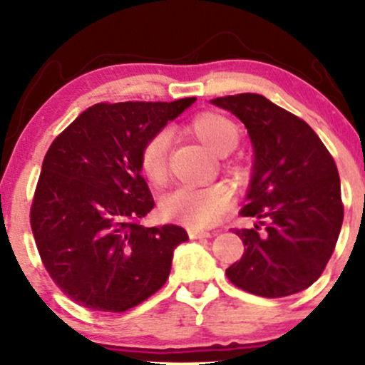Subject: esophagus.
<instances>
[{"label":"esophagus","mask_w":365,"mask_h":365,"mask_svg":"<svg viewBox=\"0 0 365 365\" xmlns=\"http://www.w3.org/2000/svg\"><path fill=\"white\" fill-rule=\"evenodd\" d=\"M187 232H188V237H190V238H209V237H211V233H209V232H204V230L194 228V226H190V228H188Z\"/></svg>","instance_id":"esophagus-1"}]
</instances>
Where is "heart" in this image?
I'll list each match as a JSON object with an SVG mask.
<instances>
[{
  "label": "heart",
  "mask_w": 365,
  "mask_h": 365,
  "mask_svg": "<svg viewBox=\"0 0 365 365\" xmlns=\"http://www.w3.org/2000/svg\"><path fill=\"white\" fill-rule=\"evenodd\" d=\"M188 130L216 154H226L237 148L240 127L230 116L217 111H204L188 121ZM170 132L158 130L140 149V171L153 185H165L168 178ZM233 202L232 188L225 183L209 187H178L163 199V212L171 220L188 226H211L217 223Z\"/></svg>",
  "instance_id": "b5f03b06"
}]
</instances>
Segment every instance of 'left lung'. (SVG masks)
Segmentation results:
<instances>
[{"instance_id":"1","label":"left lung","mask_w":365,"mask_h":365,"mask_svg":"<svg viewBox=\"0 0 365 365\" xmlns=\"http://www.w3.org/2000/svg\"><path fill=\"white\" fill-rule=\"evenodd\" d=\"M211 103L242 120L255 153L249 204L240 215L259 225L235 230L245 249L226 276L266 299L302 292L322 274L341 230L334 159L302 118L264 96L245 92Z\"/></svg>"}]
</instances>
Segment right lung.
<instances>
[{"instance_id": "1", "label": "right lung", "mask_w": 365, "mask_h": 365, "mask_svg": "<svg viewBox=\"0 0 365 365\" xmlns=\"http://www.w3.org/2000/svg\"><path fill=\"white\" fill-rule=\"evenodd\" d=\"M195 98L173 103H98L49 145L31 206L41 261L82 307L125 312L168 279L182 226L145 228L154 199L140 175V149Z\"/></svg>"}]
</instances>
